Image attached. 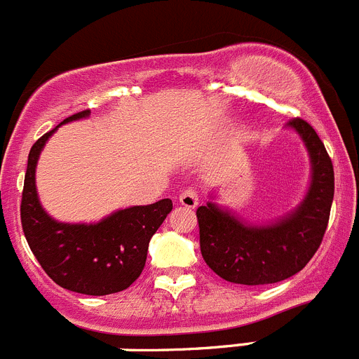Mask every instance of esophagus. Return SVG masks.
Returning a JSON list of instances; mask_svg holds the SVG:
<instances>
[{"label":"esophagus","instance_id":"obj_1","mask_svg":"<svg viewBox=\"0 0 359 359\" xmlns=\"http://www.w3.org/2000/svg\"><path fill=\"white\" fill-rule=\"evenodd\" d=\"M180 205H184L186 209H195L198 205V193L195 189H186L180 193L179 196Z\"/></svg>","mask_w":359,"mask_h":359}]
</instances>
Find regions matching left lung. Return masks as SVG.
I'll list each match as a JSON object with an SVG mask.
<instances>
[{"label":"left lung","instance_id":"8db88e82","mask_svg":"<svg viewBox=\"0 0 359 359\" xmlns=\"http://www.w3.org/2000/svg\"><path fill=\"white\" fill-rule=\"evenodd\" d=\"M306 147L310 184L297 207L271 223H248L214 202L196 209L200 250L207 266L223 280L267 285L299 273L319 250L334 195L333 164L313 127L301 118L287 123Z\"/></svg>","mask_w":359,"mask_h":359}]
</instances>
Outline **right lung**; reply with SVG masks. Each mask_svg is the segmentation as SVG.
I'll list each match as a JSON object with an SVG mask.
<instances>
[{
  "instance_id": "obj_1",
  "label": "right lung",
  "mask_w": 359,
  "mask_h": 359,
  "mask_svg": "<svg viewBox=\"0 0 359 359\" xmlns=\"http://www.w3.org/2000/svg\"><path fill=\"white\" fill-rule=\"evenodd\" d=\"M90 116V109L63 123ZM60 126L35 142L28 156L21 202V223L33 255L55 283L86 296L126 290L142 274L154 233L173 209L170 198L120 209L97 223H63L46 212L35 184L36 163Z\"/></svg>"
}]
</instances>
